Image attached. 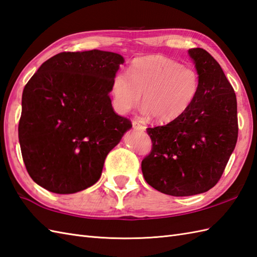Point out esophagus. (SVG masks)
<instances>
[{"instance_id": "1", "label": "esophagus", "mask_w": 257, "mask_h": 257, "mask_svg": "<svg viewBox=\"0 0 257 257\" xmlns=\"http://www.w3.org/2000/svg\"><path fill=\"white\" fill-rule=\"evenodd\" d=\"M132 125H133V128L134 130H138V131H145V126L144 125H142L141 123H139V122H136V121H133L132 122Z\"/></svg>"}]
</instances>
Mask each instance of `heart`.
Returning <instances> with one entry per match:
<instances>
[{
  "label": "heart",
  "instance_id": "heart-1",
  "mask_svg": "<svg viewBox=\"0 0 257 257\" xmlns=\"http://www.w3.org/2000/svg\"><path fill=\"white\" fill-rule=\"evenodd\" d=\"M127 74L117 72L111 82L114 110L128 112L143 93V113L166 123L180 117L196 101L201 79L196 69L162 55L136 58Z\"/></svg>",
  "mask_w": 257,
  "mask_h": 257
}]
</instances>
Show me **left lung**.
I'll return each instance as SVG.
<instances>
[{
	"mask_svg": "<svg viewBox=\"0 0 257 257\" xmlns=\"http://www.w3.org/2000/svg\"><path fill=\"white\" fill-rule=\"evenodd\" d=\"M188 53L201 79L200 91L180 117L146 130L152 151L142 161L147 184L175 197L198 195L214 187L238 133L236 95L219 62L202 48Z\"/></svg>",
	"mask_w": 257,
	"mask_h": 257,
	"instance_id": "obj_1",
	"label": "left lung"
}]
</instances>
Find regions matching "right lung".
Wrapping results in <instances>:
<instances>
[{"instance_id": "right-lung-1", "label": "right lung", "mask_w": 257, "mask_h": 257, "mask_svg": "<svg viewBox=\"0 0 257 257\" xmlns=\"http://www.w3.org/2000/svg\"><path fill=\"white\" fill-rule=\"evenodd\" d=\"M123 57L102 50L57 54L23 90L19 140L27 173L67 195L100 179L107 154L132 127L114 112L110 91Z\"/></svg>"}]
</instances>
